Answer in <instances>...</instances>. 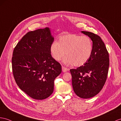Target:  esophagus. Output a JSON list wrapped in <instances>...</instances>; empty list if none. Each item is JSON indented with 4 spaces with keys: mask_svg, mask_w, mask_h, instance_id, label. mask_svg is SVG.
Returning a JSON list of instances; mask_svg holds the SVG:
<instances>
[{
    "mask_svg": "<svg viewBox=\"0 0 121 121\" xmlns=\"http://www.w3.org/2000/svg\"><path fill=\"white\" fill-rule=\"evenodd\" d=\"M69 70V69H68L67 68H66V67H63V66L62 67V71H63V72H67Z\"/></svg>",
    "mask_w": 121,
    "mask_h": 121,
    "instance_id": "1",
    "label": "esophagus"
}]
</instances>
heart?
I'll return each mask as SVG.
<instances>
[{
  "mask_svg": "<svg viewBox=\"0 0 121 121\" xmlns=\"http://www.w3.org/2000/svg\"><path fill=\"white\" fill-rule=\"evenodd\" d=\"M54 60L59 61L66 54L63 62L76 67L84 65L89 60L92 51V43L87 36L70 34L59 37L57 43L53 42L50 48Z\"/></svg>",
  "mask_w": 121,
  "mask_h": 121,
  "instance_id": "1",
  "label": "heart"
}]
</instances>
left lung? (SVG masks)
<instances>
[{"mask_svg": "<svg viewBox=\"0 0 121 121\" xmlns=\"http://www.w3.org/2000/svg\"><path fill=\"white\" fill-rule=\"evenodd\" d=\"M92 41V51L87 62L70 69L72 84L75 93L79 98L89 99L96 95L104 86L109 66V53L104 43L99 35L82 31Z\"/></svg>", "mask_w": 121, "mask_h": 121, "instance_id": "8db88e82", "label": "left lung"}]
</instances>
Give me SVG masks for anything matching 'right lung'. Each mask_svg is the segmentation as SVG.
Here are the masks:
<instances>
[{"label": "right lung", "mask_w": 121, "mask_h": 121, "mask_svg": "<svg viewBox=\"0 0 121 121\" xmlns=\"http://www.w3.org/2000/svg\"><path fill=\"white\" fill-rule=\"evenodd\" d=\"M49 28L28 32L15 47L12 58L14 78L20 89L32 99H45L54 90L60 64L52 57L53 42Z\"/></svg>", "instance_id": "obj_1"}]
</instances>
